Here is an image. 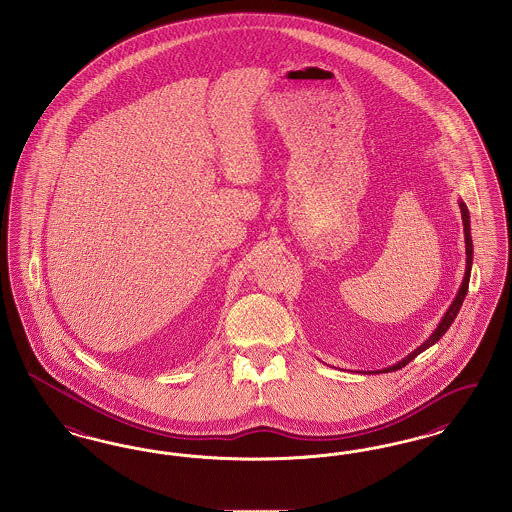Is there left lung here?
<instances>
[{"mask_svg": "<svg viewBox=\"0 0 512 512\" xmlns=\"http://www.w3.org/2000/svg\"><path fill=\"white\" fill-rule=\"evenodd\" d=\"M459 208H461V218H463V227H465V248H467V269H465V277H463V283H461V289L457 292V296L453 298V302H451V306L447 308V312L444 313V317H442V321L438 323V327L434 329V333L430 334L426 340H424L423 344L417 348V350H413L409 356L403 357L401 361L398 363H394V365H390V367H386V369H378V371H365V373H390V371H398L401 367H405L409 361H413L415 357L419 356V354H423L424 350H428L430 346H434L445 333H447V329L451 327V323L455 321V317H457V313L461 310V306H463V300H465V296H467L468 292V281H470V269H472V235H470V214H468L467 204L463 202V200L459 199ZM363 373V371H361Z\"/></svg>", "mask_w": 512, "mask_h": 512, "instance_id": "left-lung-1", "label": "left lung"}]
</instances>
